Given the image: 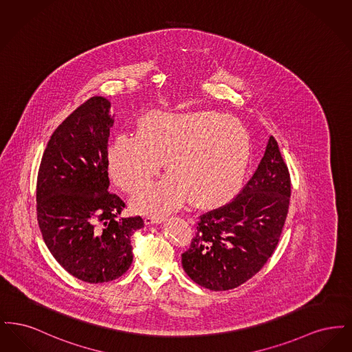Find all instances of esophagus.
Instances as JSON below:
<instances>
[{
	"label": "esophagus",
	"mask_w": 352,
	"mask_h": 352,
	"mask_svg": "<svg viewBox=\"0 0 352 352\" xmlns=\"http://www.w3.org/2000/svg\"><path fill=\"white\" fill-rule=\"evenodd\" d=\"M165 220L164 217H158V215H151V217H146L145 218V224H148V226H151V224H160V223H162Z\"/></svg>",
	"instance_id": "obj_1"
}]
</instances>
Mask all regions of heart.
<instances>
[{
	"label": "heart",
	"instance_id": "1",
	"mask_svg": "<svg viewBox=\"0 0 352 352\" xmlns=\"http://www.w3.org/2000/svg\"><path fill=\"white\" fill-rule=\"evenodd\" d=\"M251 135L236 118L218 112L151 111L137 133L118 135L108 149L112 181L129 194L146 187L164 162L168 175L134 198L138 210L162 214L187 198L198 207L228 201L251 161Z\"/></svg>",
	"mask_w": 352,
	"mask_h": 352
}]
</instances>
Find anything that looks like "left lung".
Wrapping results in <instances>:
<instances>
[{
    "label": "left lung",
    "instance_id": "left-lung-1",
    "mask_svg": "<svg viewBox=\"0 0 352 352\" xmlns=\"http://www.w3.org/2000/svg\"><path fill=\"white\" fill-rule=\"evenodd\" d=\"M290 201V175L270 135L264 157L234 201L203 214L182 254L187 276L221 292L252 278L276 250Z\"/></svg>",
    "mask_w": 352,
    "mask_h": 352
}]
</instances>
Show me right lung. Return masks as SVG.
I'll return each instance as SVG.
<instances>
[{
    "label": "right lung",
    "instance_id": "right-lung-1",
    "mask_svg": "<svg viewBox=\"0 0 352 352\" xmlns=\"http://www.w3.org/2000/svg\"><path fill=\"white\" fill-rule=\"evenodd\" d=\"M111 102L94 96L51 135L36 178V218L54 258L74 277L101 284L133 261L131 236L141 217L122 218L125 203L109 192Z\"/></svg>",
    "mask_w": 352,
    "mask_h": 352
}]
</instances>
